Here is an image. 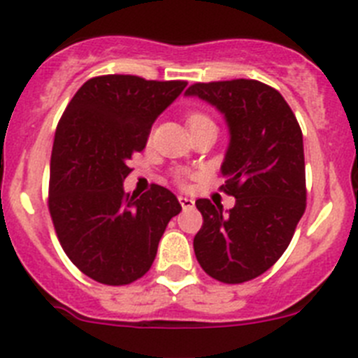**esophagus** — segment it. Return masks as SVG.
<instances>
[{"label": "esophagus", "instance_id": "34e87169", "mask_svg": "<svg viewBox=\"0 0 358 358\" xmlns=\"http://www.w3.org/2000/svg\"><path fill=\"white\" fill-rule=\"evenodd\" d=\"M179 202H181L182 210H192L195 206V201L189 197H185V195H179Z\"/></svg>", "mask_w": 358, "mask_h": 358}]
</instances>
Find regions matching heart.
<instances>
[{"instance_id":"b5f03b06","label":"heart","mask_w":358,"mask_h":358,"mask_svg":"<svg viewBox=\"0 0 358 358\" xmlns=\"http://www.w3.org/2000/svg\"><path fill=\"white\" fill-rule=\"evenodd\" d=\"M188 127H194V125H197V123H202V122H211L210 118H208L206 115H202V113H192V115L188 116Z\"/></svg>"}]
</instances>
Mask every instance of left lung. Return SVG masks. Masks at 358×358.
Segmentation results:
<instances>
[{
    "mask_svg": "<svg viewBox=\"0 0 358 358\" xmlns=\"http://www.w3.org/2000/svg\"><path fill=\"white\" fill-rule=\"evenodd\" d=\"M186 94L226 116L231 140L220 189L236 199L227 213L220 202L195 201L204 220L194 238L195 256L217 281L255 280L280 260L305 213L301 127L280 91L264 82H197Z\"/></svg>",
    "mask_w": 358,
    "mask_h": 358,
    "instance_id": "1",
    "label": "left lung"
}]
</instances>
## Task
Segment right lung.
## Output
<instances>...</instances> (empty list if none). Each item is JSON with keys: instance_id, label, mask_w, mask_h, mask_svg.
<instances>
[{"instance_id": "1", "label": "right lung", "mask_w": 358, "mask_h": 358, "mask_svg": "<svg viewBox=\"0 0 358 358\" xmlns=\"http://www.w3.org/2000/svg\"><path fill=\"white\" fill-rule=\"evenodd\" d=\"M185 87V80L93 77L57 125L48 210L69 260L98 283L120 287L145 276L170 218L181 211L170 189L152 185L138 197L123 192V181L152 123Z\"/></svg>"}]
</instances>
